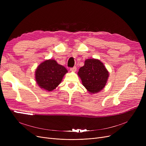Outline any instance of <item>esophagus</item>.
<instances>
[{"label": "esophagus", "instance_id": "1", "mask_svg": "<svg viewBox=\"0 0 146 146\" xmlns=\"http://www.w3.org/2000/svg\"><path fill=\"white\" fill-rule=\"evenodd\" d=\"M76 69H77V68H76V67H73V68H70V70L71 72H74L76 71Z\"/></svg>", "mask_w": 146, "mask_h": 146}]
</instances>
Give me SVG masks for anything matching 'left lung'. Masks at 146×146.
Returning <instances> with one entry per match:
<instances>
[{"label": "left lung", "instance_id": "8db88e82", "mask_svg": "<svg viewBox=\"0 0 146 146\" xmlns=\"http://www.w3.org/2000/svg\"><path fill=\"white\" fill-rule=\"evenodd\" d=\"M82 85L90 94L99 92L105 86L109 78V72L98 59L89 58L85 61L78 73Z\"/></svg>", "mask_w": 146, "mask_h": 146}]
</instances>
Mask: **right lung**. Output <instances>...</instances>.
I'll use <instances>...</instances> for the list:
<instances>
[{"label":"right lung","mask_w":146,"mask_h":146,"mask_svg":"<svg viewBox=\"0 0 146 146\" xmlns=\"http://www.w3.org/2000/svg\"><path fill=\"white\" fill-rule=\"evenodd\" d=\"M67 72V69L58 64L55 60H45L36 68L35 81L40 88L50 92L60 85Z\"/></svg>","instance_id":"right-lung-1"}]
</instances>
